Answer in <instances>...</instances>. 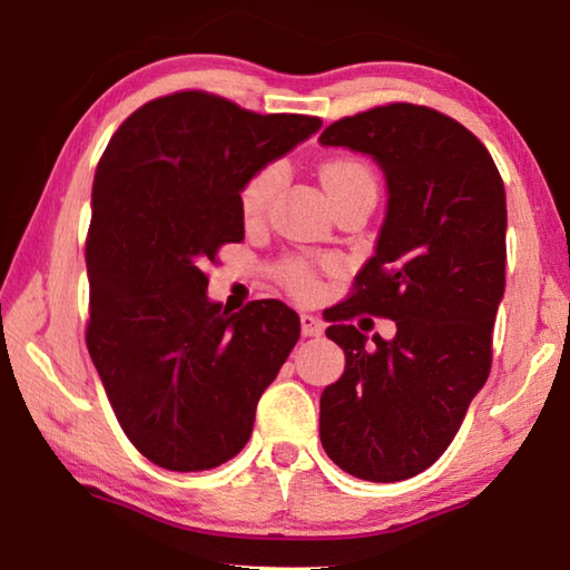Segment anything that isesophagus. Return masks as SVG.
<instances>
[{"mask_svg":"<svg viewBox=\"0 0 570 570\" xmlns=\"http://www.w3.org/2000/svg\"><path fill=\"white\" fill-rule=\"evenodd\" d=\"M324 332V322L314 314H302V334L304 336H320Z\"/></svg>","mask_w":570,"mask_h":570,"instance_id":"esophagus-1","label":"esophagus"}]
</instances>
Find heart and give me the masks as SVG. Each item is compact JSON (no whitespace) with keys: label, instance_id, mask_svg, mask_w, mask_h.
Listing matches in <instances>:
<instances>
[{"label":"heart","instance_id":"heart-1","mask_svg":"<svg viewBox=\"0 0 570 570\" xmlns=\"http://www.w3.org/2000/svg\"><path fill=\"white\" fill-rule=\"evenodd\" d=\"M320 180H322V188L330 200L334 196H340L342 190L346 188H354V186H374V178L370 168L364 166V163L354 160V158H332L326 160L322 170H320ZM278 183H282V170L276 166H266L262 170H256L254 176L246 180V186L240 188V196H238V208H240V216L246 220H258L264 214L268 204H272L274 193L278 188ZM282 276L288 288H294L296 294H314L316 292V278L312 274V268H308L304 262H288L282 268Z\"/></svg>","mask_w":570,"mask_h":570}]
</instances>
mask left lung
Instances as JSON below:
<instances>
[{
    "instance_id": "8db88e82",
    "label": "left lung",
    "mask_w": 570,
    "mask_h": 570,
    "mask_svg": "<svg viewBox=\"0 0 570 570\" xmlns=\"http://www.w3.org/2000/svg\"><path fill=\"white\" fill-rule=\"evenodd\" d=\"M320 142L370 156L387 183L374 256L330 316L346 366L322 392L320 438L354 478L407 480L448 450L490 374L505 292L503 178L475 135L422 105L342 118ZM360 311L387 315L399 334L366 337L351 324Z\"/></svg>"
}]
</instances>
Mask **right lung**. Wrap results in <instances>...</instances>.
<instances>
[{"instance_id": "right-lung-1", "label": "right lung", "mask_w": 570, "mask_h": 570, "mask_svg": "<svg viewBox=\"0 0 570 570\" xmlns=\"http://www.w3.org/2000/svg\"><path fill=\"white\" fill-rule=\"evenodd\" d=\"M320 128L186 90L135 110L102 153L85 246L88 350L122 432L160 468L238 455L298 342L294 308L262 298L228 314L208 298L204 268L244 240L246 180Z\"/></svg>"}]
</instances>
